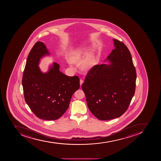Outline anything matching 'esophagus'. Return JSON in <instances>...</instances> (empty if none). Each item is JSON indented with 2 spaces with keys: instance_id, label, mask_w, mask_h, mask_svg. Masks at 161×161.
<instances>
[{
  "instance_id": "esophagus-1",
  "label": "esophagus",
  "mask_w": 161,
  "mask_h": 161,
  "mask_svg": "<svg viewBox=\"0 0 161 161\" xmlns=\"http://www.w3.org/2000/svg\"><path fill=\"white\" fill-rule=\"evenodd\" d=\"M83 82H84V81H83V80H82V79H80V86H82V84L83 83Z\"/></svg>"
}]
</instances>
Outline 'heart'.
Returning a JSON list of instances; mask_svg holds the SVG:
<instances>
[{"label":"heart","instance_id":"heart-1","mask_svg":"<svg viewBox=\"0 0 161 161\" xmlns=\"http://www.w3.org/2000/svg\"><path fill=\"white\" fill-rule=\"evenodd\" d=\"M86 51L85 49L78 48L71 53L70 58L73 62L79 61L86 56ZM92 59H93L92 55V54L89 55L86 58V60H85V61L83 62L82 63V66L83 68L87 69L91 67L92 64ZM69 64L72 65V63L70 62Z\"/></svg>","mask_w":161,"mask_h":161}]
</instances>
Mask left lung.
I'll return each mask as SVG.
<instances>
[{"label":"left lung","instance_id":"left-lung-1","mask_svg":"<svg viewBox=\"0 0 161 161\" xmlns=\"http://www.w3.org/2000/svg\"><path fill=\"white\" fill-rule=\"evenodd\" d=\"M114 42L115 48L107 58L112 63L92 67L82 85L88 108L100 120L121 116L135 93L136 72L130 52L122 42Z\"/></svg>","mask_w":161,"mask_h":161}]
</instances>
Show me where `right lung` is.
<instances>
[{
    "instance_id": "obj_1",
    "label": "right lung",
    "mask_w": 161,
    "mask_h": 161,
    "mask_svg": "<svg viewBox=\"0 0 161 161\" xmlns=\"http://www.w3.org/2000/svg\"><path fill=\"white\" fill-rule=\"evenodd\" d=\"M48 54L44 43L34 44L27 58L22 85L26 103L36 116L54 120L69 108L72 96L80 87V79L77 75L69 77L60 72L57 63L48 73H42L38 66L40 58Z\"/></svg>"
}]
</instances>
